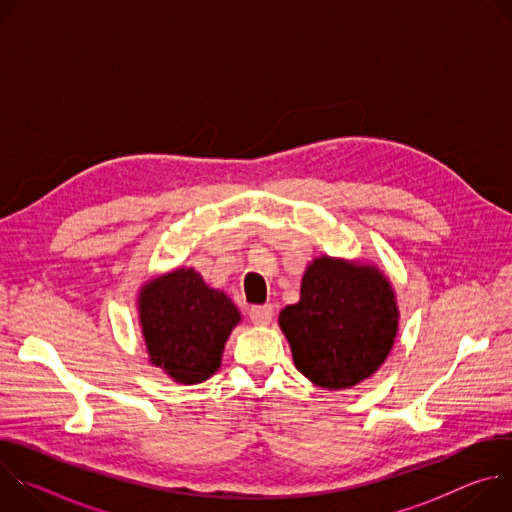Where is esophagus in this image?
I'll list each match as a JSON object with an SVG mask.
<instances>
[{
	"mask_svg": "<svg viewBox=\"0 0 512 512\" xmlns=\"http://www.w3.org/2000/svg\"><path fill=\"white\" fill-rule=\"evenodd\" d=\"M249 318L255 326H267L273 320V306L265 304V306H253L249 310Z\"/></svg>",
	"mask_w": 512,
	"mask_h": 512,
	"instance_id": "obj_1",
	"label": "esophagus"
}]
</instances>
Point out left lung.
<instances>
[{"mask_svg":"<svg viewBox=\"0 0 512 512\" xmlns=\"http://www.w3.org/2000/svg\"><path fill=\"white\" fill-rule=\"evenodd\" d=\"M279 328L306 379L328 391L350 389L373 377L395 344V289L373 263L316 257L300 302L279 312Z\"/></svg>","mask_w":512,"mask_h":512,"instance_id":"left-lung-1","label":"left lung"}]
</instances>
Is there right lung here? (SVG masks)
Wrapping results in <instances>:
<instances>
[{"mask_svg":"<svg viewBox=\"0 0 512 512\" xmlns=\"http://www.w3.org/2000/svg\"><path fill=\"white\" fill-rule=\"evenodd\" d=\"M139 328L152 367L178 385H198L218 369L241 312L192 267H176L139 287Z\"/></svg>","mask_w":512,"mask_h":512,"instance_id":"1","label":"right lung"}]
</instances>
